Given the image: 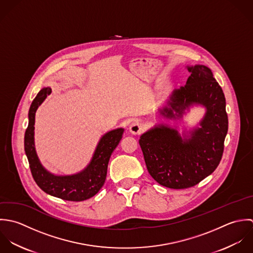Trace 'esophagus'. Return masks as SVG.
I'll return each mask as SVG.
<instances>
[{
    "label": "esophagus",
    "instance_id": "esophagus-1",
    "mask_svg": "<svg viewBox=\"0 0 253 253\" xmlns=\"http://www.w3.org/2000/svg\"><path fill=\"white\" fill-rule=\"evenodd\" d=\"M144 129H145V126L142 123H140L139 121H134L129 126V131L133 135H140L144 131Z\"/></svg>",
    "mask_w": 253,
    "mask_h": 253
}]
</instances>
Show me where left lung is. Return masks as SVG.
<instances>
[{
  "label": "left lung",
  "instance_id": "8db88e82",
  "mask_svg": "<svg viewBox=\"0 0 253 253\" xmlns=\"http://www.w3.org/2000/svg\"><path fill=\"white\" fill-rule=\"evenodd\" d=\"M187 84L174 90L169 107L160 111L169 119L181 118L193 104L206 108L200 125L183 138L176 129L159 124L139 140L149 173L161 186L181 190L196 186L219 165L228 132L226 100L222 88L205 65L188 66Z\"/></svg>",
  "mask_w": 253,
  "mask_h": 253
}]
</instances>
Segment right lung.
I'll return each mask as SVG.
<instances>
[{
    "instance_id": "obj_1",
    "label": "right lung",
    "mask_w": 253,
    "mask_h": 253,
    "mask_svg": "<svg viewBox=\"0 0 253 253\" xmlns=\"http://www.w3.org/2000/svg\"><path fill=\"white\" fill-rule=\"evenodd\" d=\"M50 87L43 88L33 100L28 113V127L24 136V151L34 181L48 195L69 202L86 201L101 189L105 182L107 165L112 152L119 144L124 129L118 128L105 133L100 140L91 162L81 172L74 175L56 176L41 164L34 145L35 113L39 105L51 94Z\"/></svg>"
}]
</instances>
